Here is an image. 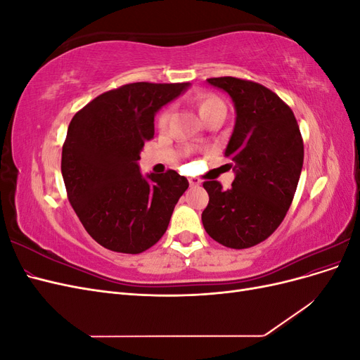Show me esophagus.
Returning <instances> with one entry per match:
<instances>
[{
  "label": "esophagus",
  "mask_w": 360,
  "mask_h": 360,
  "mask_svg": "<svg viewBox=\"0 0 360 360\" xmlns=\"http://www.w3.org/2000/svg\"><path fill=\"white\" fill-rule=\"evenodd\" d=\"M189 183H191V186H200L201 180H198V179H189Z\"/></svg>",
  "instance_id": "esophagus-1"
}]
</instances>
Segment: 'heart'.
<instances>
[{
    "label": "heart",
    "instance_id": "1",
    "mask_svg": "<svg viewBox=\"0 0 360 360\" xmlns=\"http://www.w3.org/2000/svg\"><path fill=\"white\" fill-rule=\"evenodd\" d=\"M195 105H197V110L202 120L209 118L214 114H225V106L221 99H217L213 94H200L195 97ZM168 112H162L158 120V126L163 129L168 123Z\"/></svg>",
    "mask_w": 360,
    "mask_h": 360
}]
</instances>
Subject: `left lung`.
Instances as JSON below:
<instances>
[{
	"instance_id": "8db88e82",
	"label": "left lung",
	"mask_w": 360,
	"mask_h": 360,
	"mask_svg": "<svg viewBox=\"0 0 360 360\" xmlns=\"http://www.w3.org/2000/svg\"><path fill=\"white\" fill-rule=\"evenodd\" d=\"M231 97L236 111L225 148L236 174L230 189L204 181V230L226 248L255 246L284 221L303 167V141L290 106L264 85L224 76L207 79Z\"/></svg>"
}]
</instances>
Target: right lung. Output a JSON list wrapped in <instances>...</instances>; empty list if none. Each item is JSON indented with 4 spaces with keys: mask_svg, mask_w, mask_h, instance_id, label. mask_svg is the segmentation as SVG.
Returning a JSON list of instances; mask_svg holds the SVG:
<instances>
[{
    "mask_svg": "<svg viewBox=\"0 0 360 360\" xmlns=\"http://www.w3.org/2000/svg\"><path fill=\"white\" fill-rule=\"evenodd\" d=\"M189 82H134L97 96L76 112L63 146L68 197L94 240L141 254L165 234L189 181L174 169L139 172L141 150L155 135V115Z\"/></svg>",
    "mask_w": 360,
    "mask_h": 360,
    "instance_id": "add662e5",
    "label": "right lung"
}]
</instances>
